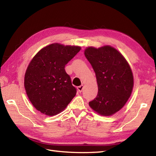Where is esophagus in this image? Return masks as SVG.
Returning a JSON list of instances; mask_svg holds the SVG:
<instances>
[{
  "instance_id": "1",
  "label": "esophagus",
  "mask_w": 156,
  "mask_h": 156,
  "mask_svg": "<svg viewBox=\"0 0 156 156\" xmlns=\"http://www.w3.org/2000/svg\"><path fill=\"white\" fill-rule=\"evenodd\" d=\"M83 88H84V86H83V85L78 86L77 87V89L78 90V92H82V90H83Z\"/></svg>"
}]
</instances>
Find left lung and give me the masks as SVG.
I'll return each instance as SVG.
<instances>
[{"label": "left lung", "mask_w": 156, "mask_h": 156, "mask_svg": "<svg viewBox=\"0 0 156 156\" xmlns=\"http://www.w3.org/2000/svg\"><path fill=\"white\" fill-rule=\"evenodd\" d=\"M85 56L95 72L98 92L89 106L98 114L111 115L121 110L131 96L132 72L128 62L110 46L88 47Z\"/></svg>", "instance_id": "8db88e82"}]
</instances>
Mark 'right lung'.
Returning <instances> with one entry per match:
<instances>
[{
    "mask_svg": "<svg viewBox=\"0 0 156 156\" xmlns=\"http://www.w3.org/2000/svg\"><path fill=\"white\" fill-rule=\"evenodd\" d=\"M80 46L54 43L41 49L29 64L24 88L34 108L47 115L63 111L76 94L65 66L80 50Z\"/></svg>",
    "mask_w": 156,
    "mask_h": 156,
    "instance_id": "right-lung-1",
    "label": "right lung"
}]
</instances>
